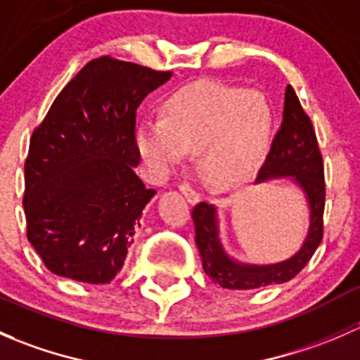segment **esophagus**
<instances>
[{
  "label": "esophagus",
  "mask_w": 360,
  "mask_h": 360,
  "mask_svg": "<svg viewBox=\"0 0 360 360\" xmlns=\"http://www.w3.org/2000/svg\"><path fill=\"white\" fill-rule=\"evenodd\" d=\"M179 191L184 195V198H186L190 203H197L200 200V195H198L197 191H195V188H191L190 184H181Z\"/></svg>",
  "instance_id": "34e87169"
}]
</instances>
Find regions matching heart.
Segmentation results:
<instances>
[{
  "label": "heart",
  "instance_id": "obj_1",
  "mask_svg": "<svg viewBox=\"0 0 360 360\" xmlns=\"http://www.w3.org/2000/svg\"><path fill=\"white\" fill-rule=\"evenodd\" d=\"M275 116L259 92L197 83L163 103L162 118L143 122L136 150L157 179L197 153L198 170L221 193L249 184L270 151Z\"/></svg>",
  "mask_w": 360,
  "mask_h": 360
}]
</instances>
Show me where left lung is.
<instances>
[{"mask_svg":"<svg viewBox=\"0 0 360 360\" xmlns=\"http://www.w3.org/2000/svg\"><path fill=\"white\" fill-rule=\"evenodd\" d=\"M275 179H288L292 183L303 193L308 209L307 235L300 249L284 261L268 264L238 261L228 252L221 240L219 212L216 205L202 202L191 212L197 233L195 244L200 252L203 271L219 288L245 291L289 282L303 270L322 242V214L326 202L324 165L314 127L291 85L285 89L284 122L275 136L256 184Z\"/></svg>","mask_w":360,"mask_h":360,"instance_id":"left-lung-1","label":"left lung"}]
</instances>
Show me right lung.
<instances>
[{
    "label": "right lung",
    "instance_id": "1",
    "mask_svg": "<svg viewBox=\"0 0 360 360\" xmlns=\"http://www.w3.org/2000/svg\"><path fill=\"white\" fill-rule=\"evenodd\" d=\"M172 78L101 57L57 96L24 167L27 240L59 277L110 284L157 191L137 177L136 111Z\"/></svg>",
    "mask_w": 360,
    "mask_h": 360
}]
</instances>
